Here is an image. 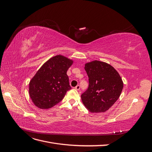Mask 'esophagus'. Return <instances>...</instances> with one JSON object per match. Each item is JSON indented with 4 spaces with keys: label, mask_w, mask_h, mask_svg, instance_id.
Here are the masks:
<instances>
[{
    "label": "esophagus",
    "mask_w": 152,
    "mask_h": 152,
    "mask_svg": "<svg viewBox=\"0 0 152 152\" xmlns=\"http://www.w3.org/2000/svg\"><path fill=\"white\" fill-rule=\"evenodd\" d=\"M80 87L79 85H77V86H75V87H74V89H76V90H77V91H79V90L80 89Z\"/></svg>",
    "instance_id": "esophagus-1"
}]
</instances>
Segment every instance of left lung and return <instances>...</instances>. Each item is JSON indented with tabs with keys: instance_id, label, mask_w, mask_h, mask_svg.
Segmentation results:
<instances>
[{
	"instance_id": "1",
	"label": "left lung",
	"mask_w": 152,
	"mask_h": 152,
	"mask_svg": "<svg viewBox=\"0 0 152 152\" xmlns=\"http://www.w3.org/2000/svg\"><path fill=\"white\" fill-rule=\"evenodd\" d=\"M89 87L82 94V103L91 112H104L117 102L123 89L118 73L109 64L93 61L86 63Z\"/></svg>"
}]
</instances>
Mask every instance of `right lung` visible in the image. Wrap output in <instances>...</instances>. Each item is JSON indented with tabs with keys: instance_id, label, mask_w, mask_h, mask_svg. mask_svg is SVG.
<instances>
[{
	"instance_id": "add662e5",
	"label": "right lung",
	"mask_w": 152,
	"mask_h": 152,
	"mask_svg": "<svg viewBox=\"0 0 152 152\" xmlns=\"http://www.w3.org/2000/svg\"><path fill=\"white\" fill-rule=\"evenodd\" d=\"M72 63L71 59L58 55L41 66L29 84L30 96L36 107L48 109L63 99L72 89L66 72Z\"/></svg>"
}]
</instances>
